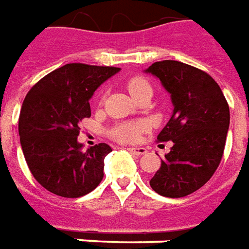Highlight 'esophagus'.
<instances>
[{
	"instance_id": "esophagus-1",
	"label": "esophagus",
	"mask_w": 249,
	"mask_h": 249,
	"mask_svg": "<svg viewBox=\"0 0 249 249\" xmlns=\"http://www.w3.org/2000/svg\"><path fill=\"white\" fill-rule=\"evenodd\" d=\"M127 150L130 153L135 154V156H143V154H146V149L144 147H128Z\"/></svg>"
}]
</instances>
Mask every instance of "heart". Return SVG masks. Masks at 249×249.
Returning <instances> with one entry per match:
<instances>
[{"instance_id": "obj_1", "label": "heart", "mask_w": 249, "mask_h": 249, "mask_svg": "<svg viewBox=\"0 0 249 249\" xmlns=\"http://www.w3.org/2000/svg\"><path fill=\"white\" fill-rule=\"evenodd\" d=\"M128 92L131 93V96H135L138 93L151 89L150 84L142 77H134L127 83ZM146 126L143 122H127V123H121L118 124L111 134L112 137L121 142H134L139 137V133L143 131Z\"/></svg>"}]
</instances>
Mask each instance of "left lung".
I'll return each instance as SVG.
<instances>
[{
  "label": "left lung",
  "mask_w": 249,
  "mask_h": 249,
  "mask_svg": "<svg viewBox=\"0 0 249 249\" xmlns=\"http://www.w3.org/2000/svg\"><path fill=\"white\" fill-rule=\"evenodd\" d=\"M170 93L173 112L157 139L172 141L150 179L158 195L178 198L211 179L221 161L229 128V107L221 88L206 72L176 60L157 61L144 70Z\"/></svg>",
  "instance_id": "obj_1"
}]
</instances>
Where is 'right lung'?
Wrapping results in <instances>:
<instances>
[{"instance_id": "obj_1", "label": "right lung", "mask_w": 249, "mask_h": 249, "mask_svg": "<svg viewBox=\"0 0 249 249\" xmlns=\"http://www.w3.org/2000/svg\"><path fill=\"white\" fill-rule=\"evenodd\" d=\"M115 67L72 63L54 70L26 93L18 134L29 170L53 195L76 198L92 192L103 179L107 143L83 151L77 142L80 122L91 116L89 99Z\"/></svg>"}]
</instances>
